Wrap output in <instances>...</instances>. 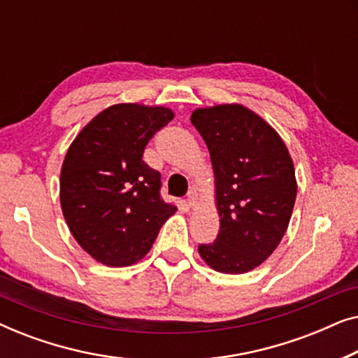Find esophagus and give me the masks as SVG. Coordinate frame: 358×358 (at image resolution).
<instances>
[{
	"instance_id": "obj_1",
	"label": "esophagus",
	"mask_w": 358,
	"mask_h": 358,
	"mask_svg": "<svg viewBox=\"0 0 358 358\" xmlns=\"http://www.w3.org/2000/svg\"><path fill=\"white\" fill-rule=\"evenodd\" d=\"M185 202H187L190 208H194L195 205H197V194H195V190H190L187 194V199H185Z\"/></svg>"
}]
</instances>
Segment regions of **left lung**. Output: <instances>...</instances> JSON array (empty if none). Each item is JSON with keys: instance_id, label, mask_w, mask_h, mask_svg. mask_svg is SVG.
Instances as JSON below:
<instances>
[{"instance_id": "obj_1", "label": "left lung", "mask_w": 358, "mask_h": 358, "mask_svg": "<svg viewBox=\"0 0 358 358\" xmlns=\"http://www.w3.org/2000/svg\"><path fill=\"white\" fill-rule=\"evenodd\" d=\"M190 122L210 151L220 215L218 236L200 244V257L217 272L252 271L275 251L290 223L292 156L280 135L241 104L195 109Z\"/></svg>"}]
</instances>
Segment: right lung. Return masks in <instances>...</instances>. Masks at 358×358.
Instances as JSON below:
<instances>
[{"label":"right lung","mask_w":358,"mask_h":358,"mask_svg":"<svg viewBox=\"0 0 358 358\" xmlns=\"http://www.w3.org/2000/svg\"><path fill=\"white\" fill-rule=\"evenodd\" d=\"M173 119L168 107L110 106L66 151L60 173L63 217L78 244L104 266L141 261L178 210L163 202L161 174L141 159L148 141Z\"/></svg>","instance_id":"add662e5"}]
</instances>
